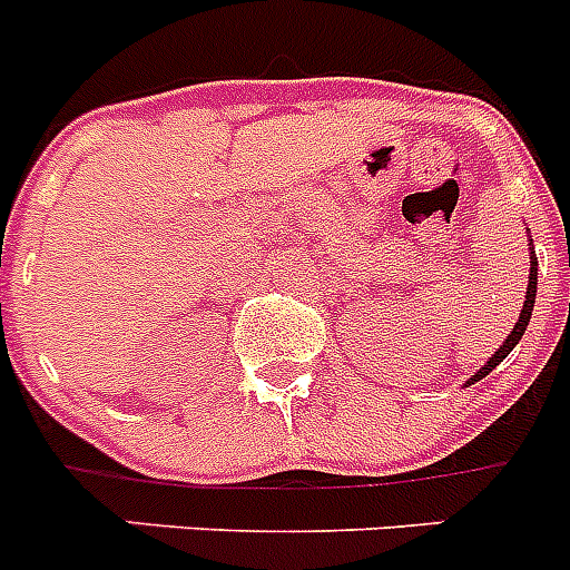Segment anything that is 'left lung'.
<instances>
[{
  "mask_svg": "<svg viewBox=\"0 0 570 570\" xmlns=\"http://www.w3.org/2000/svg\"><path fill=\"white\" fill-rule=\"evenodd\" d=\"M533 299H537V256H533V250H531V274H528V291H525V302H522V314H520V320L513 322V331H511V334H508V340L502 342V345L497 347V351H493V354H491V360H488L485 365H482L480 371H476V374H473L471 380L465 382V385H473V382H480L482 376H488V374H491L493 367L500 365V362L505 360L508 354H511L513 347H517V342H520V340H522V334H525L528 322H531Z\"/></svg>",
  "mask_w": 570,
  "mask_h": 570,
  "instance_id": "left-lung-1",
  "label": "left lung"
}]
</instances>
